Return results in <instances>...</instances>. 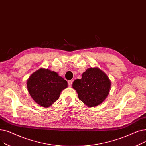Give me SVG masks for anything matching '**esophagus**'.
<instances>
[{"mask_svg": "<svg viewBox=\"0 0 146 146\" xmlns=\"http://www.w3.org/2000/svg\"><path fill=\"white\" fill-rule=\"evenodd\" d=\"M68 86H69V87H71V86H72V81H71V80L68 81Z\"/></svg>", "mask_w": 146, "mask_h": 146, "instance_id": "34e87169", "label": "esophagus"}]
</instances>
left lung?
<instances>
[{
    "mask_svg": "<svg viewBox=\"0 0 146 146\" xmlns=\"http://www.w3.org/2000/svg\"><path fill=\"white\" fill-rule=\"evenodd\" d=\"M110 87L108 75L98 67L88 68L82 73L81 79L75 80L72 84L79 99L88 107L101 104L108 96Z\"/></svg>",
    "mask_w": 146,
    "mask_h": 146,
    "instance_id": "8db88e82",
    "label": "left lung"
}]
</instances>
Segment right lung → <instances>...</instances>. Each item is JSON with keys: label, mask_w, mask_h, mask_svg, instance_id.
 I'll list each match as a JSON object with an SVG mask.
<instances>
[{"label": "right lung", "mask_w": 146, "mask_h": 146, "mask_svg": "<svg viewBox=\"0 0 146 146\" xmlns=\"http://www.w3.org/2000/svg\"><path fill=\"white\" fill-rule=\"evenodd\" d=\"M27 87L34 102L48 108L59 99L61 92L68 87V82L57 72L41 68L30 75Z\"/></svg>", "instance_id": "right-lung-1"}]
</instances>
